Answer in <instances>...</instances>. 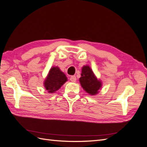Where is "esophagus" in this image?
Here are the masks:
<instances>
[{
	"mask_svg": "<svg viewBox=\"0 0 147 147\" xmlns=\"http://www.w3.org/2000/svg\"><path fill=\"white\" fill-rule=\"evenodd\" d=\"M70 80L71 82H76V80H77V78H76V77L75 76V75H73V76H71L70 77Z\"/></svg>",
	"mask_w": 147,
	"mask_h": 147,
	"instance_id": "obj_1",
	"label": "esophagus"
}]
</instances>
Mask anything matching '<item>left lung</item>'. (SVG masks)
<instances>
[{"instance_id":"1","label":"left lung","mask_w":147,"mask_h":147,"mask_svg":"<svg viewBox=\"0 0 147 147\" xmlns=\"http://www.w3.org/2000/svg\"><path fill=\"white\" fill-rule=\"evenodd\" d=\"M80 82L84 90L91 95L97 94L102 83L96 78L90 67L84 66L82 68Z\"/></svg>"}]
</instances>
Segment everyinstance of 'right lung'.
<instances>
[{"mask_svg": "<svg viewBox=\"0 0 147 147\" xmlns=\"http://www.w3.org/2000/svg\"><path fill=\"white\" fill-rule=\"evenodd\" d=\"M67 81L65 75L60 70L58 67H52L44 83L46 90L48 92H54Z\"/></svg>", "mask_w": 147, "mask_h": 147, "instance_id": "right-lung-1", "label": "right lung"}]
</instances>
